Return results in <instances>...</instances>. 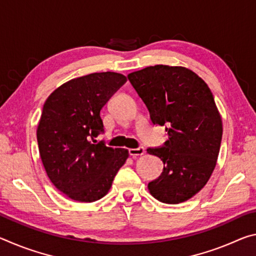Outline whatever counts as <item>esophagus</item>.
Segmentation results:
<instances>
[{
    "label": "esophagus",
    "mask_w": 256,
    "mask_h": 256,
    "mask_svg": "<svg viewBox=\"0 0 256 256\" xmlns=\"http://www.w3.org/2000/svg\"><path fill=\"white\" fill-rule=\"evenodd\" d=\"M146 152V150L144 146H138L136 149H128V154L132 157H136V156H142Z\"/></svg>",
    "instance_id": "34e87169"
}]
</instances>
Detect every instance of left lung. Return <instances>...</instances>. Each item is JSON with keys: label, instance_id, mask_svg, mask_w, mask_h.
Returning <instances> with one entry per match:
<instances>
[{"label": "left lung", "instance_id": "left-lung-1", "mask_svg": "<svg viewBox=\"0 0 256 256\" xmlns=\"http://www.w3.org/2000/svg\"><path fill=\"white\" fill-rule=\"evenodd\" d=\"M128 79L144 102L154 125L164 126L168 140L146 152L160 158L162 172L148 188L158 201L177 204L201 190L218 159L222 123L209 86L182 66H154Z\"/></svg>", "mask_w": 256, "mask_h": 256}]
</instances>
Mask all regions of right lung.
Segmentation results:
<instances>
[{
    "instance_id": "add662e5",
    "label": "right lung",
    "mask_w": 256,
    "mask_h": 256,
    "mask_svg": "<svg viewBox=\"0 0 256 256\" xmlns=\"http://www.w3.org/2000/svg\"><path fill=\"white\" fill-rule=\"evenodd\" d=\"M125 82L120 73H92L62 84L44 104L37 128L42 162L55 188L72 200L105 196L126 162V149L96 141L104 133L102 108Z\"/></svg>"
}]
</instances>
